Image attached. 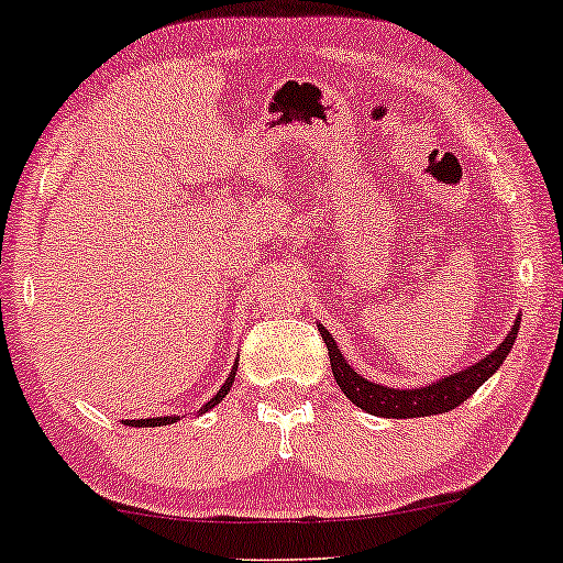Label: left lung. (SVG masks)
Returning a JSON list of instances; mask_svg holds the SVG:
<instances>
[{"label":"left lung","mask_w":563,"mask_h":563,"mask_svg":"<svg viewBox=\"0 0 563 563\" xmlns=\"http://www.w3.org/2000/svg\"><path fill=\"white\" fill-rule=\"evenodd\" d=\"M519 322L521 320L516 318L514 328H510V333L503 339V344L497 346L495 352H489L482 363L471 365L468 371L455 373V376L437 380V384L418 386V389H386V386H378L373 384V380L363 378L360 373H354L352 367H349L344 357H341L333 335L322 325L318 328L322 333V341H325L328 346V357H331V371H333L335 384L341 386V391H344L354 405L363 407V410L371 412V416H380V418H423V416H439V412L455 410L457 405L466 402L471 394L479 389L484 380L493 376L497 367L503 365L506 354L514 349L516 333H519Z\"/></svg>","instance_id":"1"}]
</instances>
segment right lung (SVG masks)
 I'll list each match as a JSON object with an SVG mask.
<instances>
[{
  "mask_svg": "<svg viewBox=\"0 0 563 563\" xmlns=\"http://www.w3.org/2000/svg\"><path fill=\"white\" fill-rule=\"evenodd\" d=\"M232 380H235V371H232V376L224 380V386L222 389L217 391V397H211V402H206V407L203 410H211V407L214 405H219V399H224V394L230 391V386H232ZM174 421H179V418H172V416H166V418H145V421H126V423H132V426H142V429H145V426H166V423H174Z\"/></svg>",
  "mask_w": 563,
  "mask_h": 563,
  "instance_id": "add662e5",
  "label": "right lung"
}]
</instances>
